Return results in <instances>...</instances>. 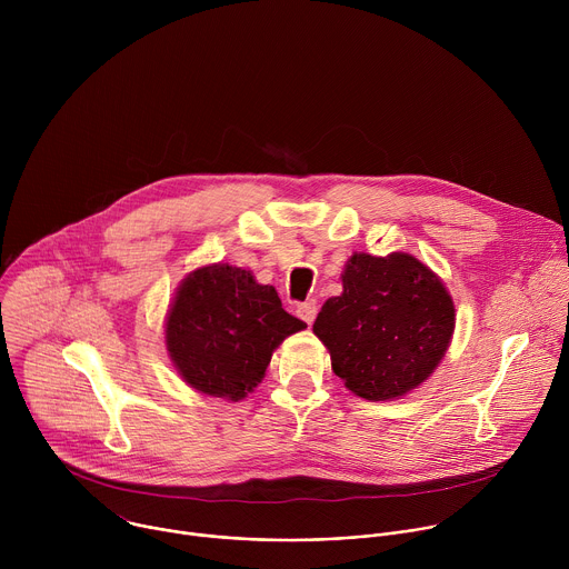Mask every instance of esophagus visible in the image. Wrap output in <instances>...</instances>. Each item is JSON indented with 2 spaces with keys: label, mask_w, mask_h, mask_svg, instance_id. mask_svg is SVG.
Masks as SVG:
<instances>
[{
  "label": "esophagus",
  "mask_w": 569,
  "mask_h": 569,
  "mask_svg": "<svg viewBox=\"0 0 569 569\" xmlns=\"http://www.w3.org/2000/svg\"><path fill=\"white\" fill-rule=\"evenodd\" d=\"M297 315L308 323V327H310V323L315 321V317H317V301L315 299H310V301H303V303H299L297 306Z\"/></svg>",
  "instance_id": "1"
}]
</instances>
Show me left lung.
<instances>
[{
    "label": "left lung",
    "instance_id": "obj_1",
    "mask_svg": "<svg viewBox=\"0 0 569 569\" xmlns=\"http://www.w3.org/2000/svg\"><path fill=\"white\" fill-rule=\"evenodd\" d=\"M342 286L312 323L336 376L367 400H389L428 380L455 331L441 279L402 252L353 254Z\"/></svg>",
    "mask_w": 569,
    "mask_h": 569
}]
</instances>
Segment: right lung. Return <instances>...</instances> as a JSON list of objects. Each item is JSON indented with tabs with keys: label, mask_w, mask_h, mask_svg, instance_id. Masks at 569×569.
<instances>
[{
	"label": "right lung",
	"mask_w": 569,
	"mask_h": 569,
	"mask_svg": "<svg viewBox=\"0 0 569 569\" xmlns=\"http://www.w3.org/2000/svg\"><path fill=\"white\" fill-rule=\"evenodd\" d=\"M301 329L306 323L283 310L272 286L218 263L196 270L178 288L167 347L193 389L238 400L261 382L272 351Z\"/></svg>",
	"instance_id": "1"
}]
</instances>
